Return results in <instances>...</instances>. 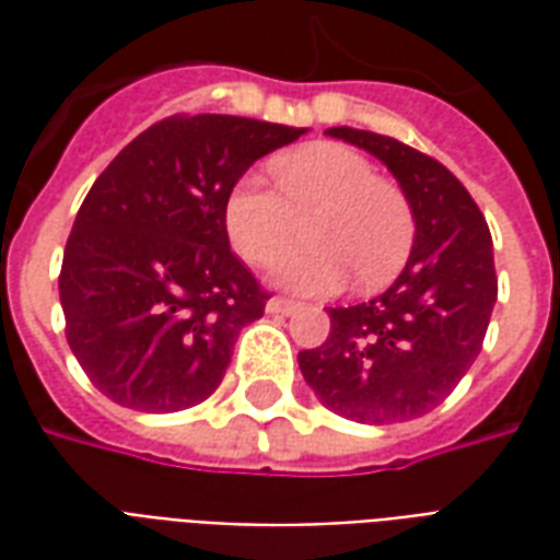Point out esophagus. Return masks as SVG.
I'll list each match as a JSON object with an SVG mask.
<instances>
[{"instance_id":"1","label":"esophagus","mask_w":560,"mask_h":560,"mask_svg":"<svg viewBox=\"0 0 560 560\" xmlns=\"http://www.w3.org/2000/svg\"><path fill=\"white\" fill-rule=\"evenodd\" d=\"M296 308H300V305L293 303V300H281V296H272V300L267 303L269 315H284V317H288V315H293Z\"/></svg>"}]
</instances>
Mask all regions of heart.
<instances>
[{
    "label": "heart",
    "instance_id": "b5f03b06",
    "mask_svg": "<svg viewBox=\"0 0 560 560\" xmlns=\"http://www.w3.org/2000/svg\"><path fill=\"white\" fill-rule=\"evenodd\" d=\"M281 195L260 176H243L224 200V231L248 267H276L308 221L312 252L284 260L272 281L303 296L384 288L405 267L413 212L399 185L377 179L372 161L339 143H315L276 161Z\"/></svg>",
    "mask_w": 560,
    "mask_h": 560
}]
</instances>
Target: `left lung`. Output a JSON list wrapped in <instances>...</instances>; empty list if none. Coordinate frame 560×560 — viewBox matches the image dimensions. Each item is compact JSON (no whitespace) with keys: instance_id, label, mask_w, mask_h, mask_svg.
<instances>
[{"instance_id":"left-lung-1","label":"left lung","mask_w":560,"mask_h":560,"mask_svg":"<svg viewBox=\"0 0 560 560\" xmlns=\"http://www.w3.org/2000/svg\"><path fill=\"white\" fill-rule=\"evenodd\" d=\"M387 167L413 212V245L399 279L375 300L329 308V336L300 351L320 405L384 425L422 417L456 389L486 339L498 300L489 224L465 185L396 138L327 128Z\"/></svg>"}]
</instances>
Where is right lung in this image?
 I'll use <instances>...</instances> for the list:
<instances>
[{
  "mask_svg": "<svg viewBox=\"0 0 560 560\" xmlns=\"http://www.w3.org/2000/svg\"><path fill=\"white\" fill-rule=\"evenodd\" d=\"M308 128L197 114L155 122L95 179L68 236L59 300L71 351L104 396L147 413L209 399L264 315L224 231L243 173Z\"/></svg>",
  "mask_w": 560,
  "mask_h": 560,
  "instance_id": "add662e5",
  "label": "right lung"
}]
</instances>
